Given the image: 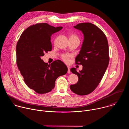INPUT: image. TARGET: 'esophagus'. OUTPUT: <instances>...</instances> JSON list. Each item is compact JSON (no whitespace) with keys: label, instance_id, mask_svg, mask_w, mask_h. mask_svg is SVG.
Returning a JSON list of instances; mask_svg holds the SVG:
<instances>
[{"label":"esophagus","instance_id":"obj_1","mask_svg":"<svg viewBox=\"0 0 129 129\" xmlns=\"http://www.w3.org/2000/svg\"><path fill=\"white\" fill-rule=\"evenodd\" d=\"M71 72H70V67H68V71H67V73H70Z\"/></svg>","mask_w":129,"mask_h":129}]
</instances>
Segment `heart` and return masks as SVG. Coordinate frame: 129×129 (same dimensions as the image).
Wrapping results in <instances>:
<instances>
[{
  "instance_id": "heart-1",
  "label": "heart",
  "mask_w": 129,
  "mask_h": 129,
  "mask_svg": "<svg viewBox=\"0 0 129 129\" xmlns=\"http://www.w3.org/2000/svg\"><path fill=\"white\" fill-rule=\"evenodd\" d=\"M69 39H76V40H78L79 41L78 37L75 35H70L69 36ZM70 57V55H69L68 54H63L62 56V58L65 62H68L69 61V59Z\"/></svg>"
}]
</instances>
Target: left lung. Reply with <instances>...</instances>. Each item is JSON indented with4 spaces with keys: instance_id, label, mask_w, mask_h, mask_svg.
Returning <instances> with one entry per match:
<instances>
[{
    "instance_id": "1",
    "label": "left lung",
    "mask_w": 129,
    "mask_h": 129,
    "mask_svg": "<svg viewBox=\"0 0 129 129\" xmlns=\"http://www.w3.org/2000/svg\"><path fill=\"white\" fill-rule=\"evenodd\" d=\"M73 27L84 35L81 50L76 58V63L82 65L83 69L79 72L76 68L70 69L79 80L70 88L77 94L85 95L96 88L105 74L109 62L108 43L105 34L93 24L80 23Z\"/></svg>"
}]
</instances>
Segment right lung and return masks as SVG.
<instances>
[{"mask_svg": "<svg viewBox=\"0 0 129 129\" xmlns=\"http://www.w3.org/2000/svg\"><path fill=\"white\" fill-rule=\"evenodd\" d=\"M62 28L46 23L36 24L27 27L17 42L18 68L26 85L39 94L51 91L56 79L67 72V67L61 61H54L48 65L41 59L44 53L51 50V35Z\"/></svg>", "mask_w": 129, "mask_h": 129, "instance_id": "obj_1", "label": "right lung"}]
</instances>
